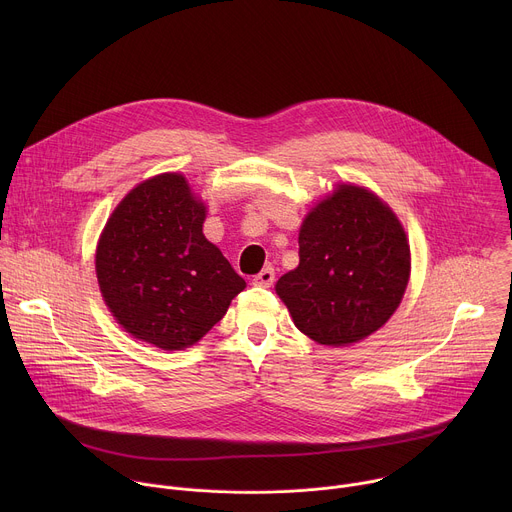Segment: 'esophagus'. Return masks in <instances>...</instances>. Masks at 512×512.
Here are the masks:
<instances>
[{"label":"esophagus","instance_id":"34e87169","mask_svg":"<svg viewBox=\"0 0 512 512\" xmlns=\"http://www.w3.org/2000/svg\"><path fill=\"white\" fill-rule=\"evenodd\" d=\"M275 281V269L273 267H265L261 269L255 277H253V283L255 285H261V287H271Z\"/></svg>","mask_w":512,"mask_h":512}]
</instances>
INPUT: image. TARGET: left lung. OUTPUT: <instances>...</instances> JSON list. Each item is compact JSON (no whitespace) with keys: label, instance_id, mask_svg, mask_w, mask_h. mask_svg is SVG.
Masks as SVG:
<instances>
[{"label":"left lung","instance_id":"obj_1","mask_svg":"<svg viewBox=\"0 0 512 512\" xmlns=\"http://www.w3.org/2000/svg\"><path fill=\"white\" fill-rule=\"evenodd\" d=\"M411 257L397 216L369 190L342 184L300 229V265L275 291L298 330L348 346L379 330L399 308Z\"/></svg>","mask_w":512,"mask_h":512}]
</instances>
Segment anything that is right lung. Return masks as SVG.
I'll use <instances>...</instances> for the list:
<instances>
[{
    "label": "right lung",
    "mask_w": 512,
    "mask_h": 512,
    "mask_svg": "<svg viewBox=\"0 0 512 512\" xmlns=\"http://www.w3.org/2000/svg\"><path fill=\"white\" fill-rule=\"evenodd\" d=\"M204 218L180 174L145 180L113 210L95 267L105 304L131 336L162 350L192 346L245 289L202 235Z\"/></svg>",
    "instance_id": "1"
}]
</instances>
